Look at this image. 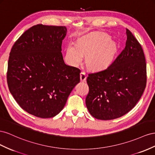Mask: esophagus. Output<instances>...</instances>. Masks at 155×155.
<instances>
[{"label":"esophagus","mask_w":155,"mask_h":155,"mask_svg":"<svg viewBox=\"0 0 155 155\" xmlns=\"http://www.w3.org/2000/svg\"><path fill=\"white\" fill-rule=\"evenodd\" d=\"M86 78H87V77H86V74L85 72L82 71L81 73V81L82 82H85L86 80Z\"/></svg>","instance_id":"1"}]
</instances>
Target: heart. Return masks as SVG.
<instances>
[{
	"label": "heart",
	"mask_w": 155,
	"mask_h": 155,
	"mask_svg": "<svg viewBox=\"0 0 155 155\" xmlns=\"http://www.w3.org/2000/svg\"><path fill=\"white\" fill-rule=\"evenodd\" d=\"M116 52V45L110 37L104 33H93L81 39L78 45L70 43L66 51L69 64L78 66L82 62L84 54L86 55V64L93 69L107 68L112 62Z\"/></svg>",
	"instance_id": "heart-1"
}]
</instances>
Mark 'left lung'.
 <instances>
[{
	"instance_id": "8db88e82",
	"label": "left lung",
	"mask_w": 155,
	"mask_h": 155,
	"mask_svg": "<svg viewBox=\"0 0 155 155\" xmlns=\"http://www.w3.org/2000/svg\"><path fill=\"white\" fill-rule=\"evenodd\" d=\"M124 49L109 67L90 73L88 111L101 120L120 117L133 108L146 86V62L141 46L129 29Z\"/></svg>"
}]
</instances>
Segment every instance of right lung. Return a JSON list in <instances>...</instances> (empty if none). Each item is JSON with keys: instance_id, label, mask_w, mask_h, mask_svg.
Instances as JSON below:
<instances>
[{"instance_id": "right-lung-1", "label": "right lung", "mask_w": 155, "mask_h": 155, "mask_svg": "<svg viewBox=\"0 0 155 155\" xmlns=\"http://www.w3.org/2000/svg\"><path fill=\"white\" fill-rule=\"evenodd\" d=\"M66 32L65 26L34 25L10 51L9 90L22 108L38 117L58 114L80 82L81 70L66 65L61 52Z\"/></svg>"}]
</instances>
